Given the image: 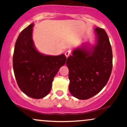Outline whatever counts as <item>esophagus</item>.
<instances>
[{
  "label": "esophagus",
  "mask_w": 127,
  "mask_h": 127,
  "mask_svg": "<svg viewBox=\"0 0 127 127\" xmlns=\"http://www.w3.org/2000/svg\"><path fill=\"white\" fill-rule=\"evenodd\" d=\"M65 57H66V58H68V57L70 55V52L69 51H67L65 52Z\"/></svg>",
  "instance_id": "1"
}]
</instances>
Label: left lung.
I'll use <instances>...</instances> for the list:
<instances>
[{
    "instance_id": "left-lung-1",
    "label": "left lung",
    "mask_w": 127,
    "mask_h": 127,
    "mask_svg": "<svg viewBox=\"0 0 127 127\" xmlns=\"http://www.w3.org/2000/svg\"><path fill=\"white\" fill-rule=\"evenodd\" d=\"M96 45L74 49L67 59L69 70V91L80 100L93 97L105 87L112 70V51L104 29H95Z\"/></svg>"
}]
</instances>
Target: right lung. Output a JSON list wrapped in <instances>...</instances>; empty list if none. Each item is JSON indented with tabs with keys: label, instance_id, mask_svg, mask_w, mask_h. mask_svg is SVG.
I'll list each match as a JSON object with an SVG mask.
<instances>
[{
	"label": "right lung",
	"instance_id": "right-lung-1",
	"mask_svg": "<svg viewBox=\"0 0 127 127\" xmlns=\"http://www.w3.org/2000/svg\"><path fill=\"white\" fill-rule=\"evenodd\" d=\"M34 24L19 34L14 55L13 68L19 88L33 98H43L49 94L52 83L60 68L64 65V54L46 55L37 51L32 39Z\"/></svg>",
	"mask_w": 127,
	"mask_h": 127
}]
</instances>
